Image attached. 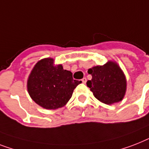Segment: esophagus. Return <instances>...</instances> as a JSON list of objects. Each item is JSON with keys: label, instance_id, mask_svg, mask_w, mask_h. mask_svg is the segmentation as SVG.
Returning a JSON list of instances; mask_svg holds the SVG:
<instances>
[{"label": "esophagus", "instance_id": "esophagus-1", "mask_svg": "<svg viewBox=\"0 0 149 149\" xmlns=\"http://www.w3.org/2000/svg\"><path fill=\"white\" fill-rule=\"evenodd\" d=\"M82 82H83V83H86V77H84V78L82 79Z\"/></svg>", "mask_w": 149, "mask_h": 149}]
</instances>
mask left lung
Here are the masks:
<instances>
[{"label":"left lung","instance_id":"obj_1","mask_svg":"<svg viewBox=\"0 0 149 149\" xmlns=\"http://www.w3.org/2000/svg\"><path fill=\"white\" fill-rule=\"evenodd\" d=\"M92 75L87 86L94 96L105 104H112L123 100L126 90V80L123 71L116 63L109 62L103 66L88 70Z\"/></svg>","mask_w":149,"mask_h":149}]
</instances>
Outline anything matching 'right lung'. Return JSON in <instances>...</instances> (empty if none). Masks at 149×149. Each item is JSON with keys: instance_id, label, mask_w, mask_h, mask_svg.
I'll return each mask as SVG.
<instances>
[{"instance_id": "right-lung-1", "label": "right lung", "mask_w": 149, "mask_h": 149, "mask_svg": "<svg viewBox=\"0 0 149 149\" xmlns=\"http://www.w3.org/2000/svg\"><path fill=\"white\" fill-rule=\"evenodd\" d=\"M79 83L81 81L73 79L70 71L63 70L62 65L54 66V60L47 58L33 69L27 81V90L39 106L56 109L66 105Z\"/></svg>"}]
</instances>
